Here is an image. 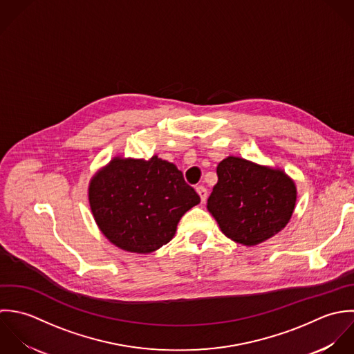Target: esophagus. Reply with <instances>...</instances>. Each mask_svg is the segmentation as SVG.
Returning a JSON list of instances; mask_svg holds the SVG:
<instances>
[{
	"mask_svg": "<svg viewBox=\"0 0 354 354\" xmlns=\"http://www.w3.org/2000/svg\"><path fill=\"white\" fill-rule=\"evenodd\" d=\"M196 190H197L198 196L201 197V201H203V203H205V201H207V198H208V190H207V187H205V186H197V187H196Z\"/></svg>",
	"mask_w": 354,
	"mask_h": 354,
	"instance_id": "obj_1",
	"label": "esophagus"
}]
</instances>
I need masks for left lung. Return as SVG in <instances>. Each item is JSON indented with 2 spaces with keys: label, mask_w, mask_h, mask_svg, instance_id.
Instances as JSON below:
<instances>
[{
  "label": "left lung",
  "mask_w": 354,
  "mask_h": 354,
  "mask_svg": "<svg viewBox=\"0 0 354 354\" xmlns=\"http://www.w3.org/2000/svg\"><path fill=\"white\" fill-rule=\"evenodd\" d=\"M216 172L218 180L207 208L225 236L253 246L270 239L288 223L297 190L283 171L230 156Z\"/></svg>",
  "instance_id": "1"
}]
</instances>
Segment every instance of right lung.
<instances>
[{"label": "right lung", "mask_w": 354, "mask_h": 354, "mask_svg": "<svg viewBox=\"0 0 354 354\" xmlns=\"http://www.w3.org/2000/svg\"><path fill=\"white\" fill-rule=\"evenodd\" d=\"M90 208L104 235L118 248L150 253L168 243L180 217L200 203L172 162L115 157L90 183Z\"/></svg>", "instance_id": "add662e5"}]
</instances>
